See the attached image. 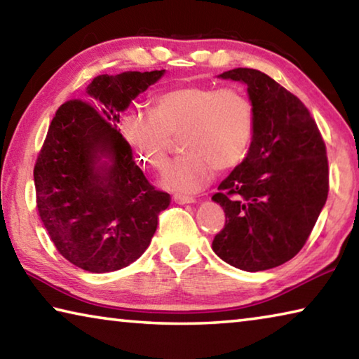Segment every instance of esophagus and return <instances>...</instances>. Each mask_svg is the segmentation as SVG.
Masks as SVG:
<instances>
[{
	"label": "esophagus",
	"instance_id": "esophagus-1",
	"mask_svg": "<svg viewBox=\"0 0 359 359\" xmlns=\"http://www.w3.org/2000/svg\"><path fill=\"white\" fill-rule=\"evenodd\" d=\"M172 199H174V203H177V204H193V203H196V199L191 198V196H185V194H174Z\"/></svg>",
	"mask_w": 359,
	"mask_h": 359
}]
</instances>
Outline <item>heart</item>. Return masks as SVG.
<instances>
[{
  "mask_svg": "<svg viewBox=\"0 0 359 359\" xmlns=\"http://www.w3.org/2000/svg\"><path fill=\"white\" fill-rule=\"evenodd\" d=\"M121 133L145 165L165 166L171 137H180L182 155L161 172L160 184L175 193H194L214 179L215 168L239 166L253 141L255 109L239 88L208 85L175 87L156 96L151 114H136Z\"/></svg>",
  "mask_w": 359,
  "mask_h": 359,
  "instance_id": "obj_1",
  "label": "heart"
}]
</instances>
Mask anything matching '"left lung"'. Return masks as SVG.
<instances>
[{
	"instance_id": "left-lung-1",
	"label": "left lung",
	"mask_w": 359,
	"mask_h": 359,
	"mask_svg": "<svg viewBox=\"0 0 359 359\" xmlns=\"http://www.w3.org/2000/svg\"><path fill=\"white\" fill-rule=\"evenodd\" d=\"M218 77L247 85L255 133L244 161L212 196L226 215L212 250L238 269L266 271L297 255L325 208L326 147L307 107L274 79L250 68Z\"/></svg>"
}]
</instances>
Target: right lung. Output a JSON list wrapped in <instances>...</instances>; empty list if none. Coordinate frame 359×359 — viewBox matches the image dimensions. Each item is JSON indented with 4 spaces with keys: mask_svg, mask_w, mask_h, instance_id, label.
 Masks as SVG:
<instances>
[{
    "mask_svg": "<svg viewBox=\"0 0 359 359\" xmlns=\"http://www.w3.org/2000/svg\"><path fill=\"white\" fill-rule=\"evenodd\" d=\"M165 69L101 74L83 100L58 107L34 166L36 204L62 257L83 271L112 272L141 257L171 196L149 184L120 114Z\"/></svg>",
    "mask_w": 359,
    "mask_h": 359,
    "instance_id": "add662e5",
    "label": "right lung"
}]
</instances>
